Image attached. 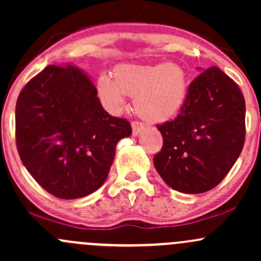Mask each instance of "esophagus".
<instances>
[{
    "label": "esophagus",
    "instance_id": "34e87169",
    "mask_svg": "<svg viewBox=\"0 0 261 261\" xmlns=\"http://www.w3.org/2000/svg\"><path fill=\"white\" fill-rule=\"evenodd\" d=\"M144 129V125L138 122H132V130H133V136L137 137L141 134V132Z\"/></svg>",
    "mask_w": 261,
    "mask_h": 261
}]
</instances>
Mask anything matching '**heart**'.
Returning <instances> with one entry per match:
<instances>
[{
	"label": "heart",
	"instance_id": "1",
	"mask_svg": "<svg viewBox=\"0 0 261 261\" xmlns=\"http://www.w3.org/2000/svg\"><path fill=\"white\" fill-rule=\"evenodd\" d=\"M98 94L112 113L124 107L125 96L134 98V111L152 124L175 118L184 107L189 91V77L178 63L119 64L111 78L102 75Z\"/></svg>",
	"mask_w": 261,
	"mask_h": 261
}]
</instances>
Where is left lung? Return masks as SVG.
Returning a JSON list of instances; mask_svg holds the SVG:
<instances>
[{
    "mask_svg": "<svg viewBox=\"0 0 261 261\" xmlns=\"http://www.w3.org/2000/svg\"><path fill=\"white\" fill-rule=\"evenodd\" d=\"M158 129L163 148L153 163L162 179L186 194L208 192L225 178L242 153L245 141L242 91L218 67H210L190 83L178 117Z\"/></svg>",
    "mask_w": 261,
    "mask_h": 261,
    "instance_id": "left-lung-1",
    "label": "left lung"
}]
</instances>
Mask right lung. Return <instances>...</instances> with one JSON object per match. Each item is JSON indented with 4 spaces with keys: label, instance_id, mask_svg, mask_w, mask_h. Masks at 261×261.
I'll list each match as a JSON object with an SVG mask.
<instances>
[{
    "label": "right lung",
    "instance_id": "1",
    "mask_svg": "<svg viewBox=\"0 0 261 261\" xmlns=\"http://www.w3.org/2000/svg\"><path fill=\"white\" fill-rule=\"evenodd\" d=\"M89 75L74 64L48 66L24 86L16 103L19 158L49 194L78 199L107 179L132 127L109 116Z\"/></svg>",
    "mask_w": 261,
    "mask_h": 261
}]
</instances>
